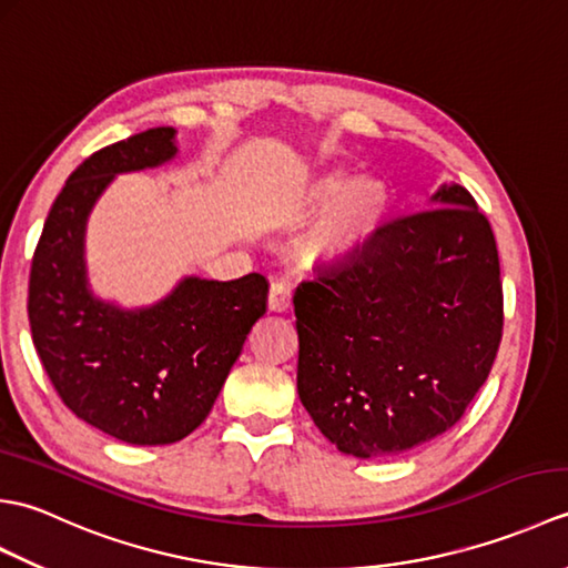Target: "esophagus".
Segmentation results:
<instances>
[{
  "mask_svg": "<svg viewBox=\"0 0 568 568\" xmlns=\"http://www.w3.org/2000/svg\"><path fill=\"white\" fill-rule=\"evenodd\" d=\"M293 303V287L285 281H273L268 293V307L271 312H285Z\"/></svg>",
  "mask_w": 568,
  "mask_h": 568,
  "instance_id": "1",
  "label": "esophagus"
}]
</instances>
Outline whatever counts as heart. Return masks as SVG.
Segmentation results:
<instances>
[{"label":"heart","instance_id":"obj_1","mask_svg":"<svg viewBox=\"0 0 568 568\" xmlns=\"http://www.w3.org/2000/svg\"><path fill=\"white\" fill-rule=\"evenodd\" d=\"M310 204L324 207L334 202L327 216L305 241V253L317 261H344L373 234L388 210V192L378 180L348 183L344 175H329L310 190Z\"/></svg>","mask_w":568,"mask_h":568}]
</instances>
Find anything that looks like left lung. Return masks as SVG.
<instances>
[{
	"label": "left lung",
	"instance_id": "1",
	"mask_svg": "<svg viewBox=\"0 0 568 568\" xmlns=\"http://www.w3.org/2000/svg\"><path fill=\"white\" fill-rule=\"evenodd\" d=\"M297 393L336 449L395 456L464 417L503 339L488 216L462 185L297 285Z\"/></svg>",
	"mask_w": 568,
	"mask_h": 568
}]
</instances>
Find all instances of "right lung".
Here are the masks:
<instances>
[{
    "instance_id": "obj_1",
    "label": "right lung",
    "mask_w": 568,
    "mask_h": 568,
    "mask_svg": "<svg viewBox=\"0 0 568 568\" xmlns=\"http://www.w3.org/2000/svg\"><path fill=\"white\" fill-rule=\"evenodd\" d=\"M175 129L159 126L84 159L45 216L29 275L33 346L72 413L110 437L159 446L195 432L220 395L253 324L268 307V281H187L163 303L122 312L84 281L82 236L94 200L116 173L175 155Z\"/></svg>"
}]
</instances>
